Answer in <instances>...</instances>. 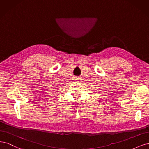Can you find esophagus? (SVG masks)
<instances>
[{
	"mask_svg": "<svg viewBox=\"0 0 149 149\" xmlns=\"http://www.w3.org/2000/svg\"><path fill=\"white\" fill-rule=\"evenodd\" d=\"M74 80V81H80L81 79V77H80L77 76V77H75Z\"/></svg>",
	"mask_w": 149,
	"mask_h": 149,
	"instance_id": "34e87169",
	"label": "esophagus"
}]
</instances>
